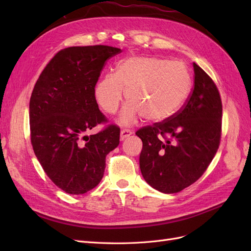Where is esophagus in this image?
I'll return each mask as SVG.
<instances>
[{
	"instance_id": "34e87169",
	"label": "esophagus",
	"mask_w": 251,
	"mask_h": 251,
	"mask_svg": "<svg viewBox=\"0 0 251 251\" xmlns=\"http://www.w3.org/2000/svg\"><path fill=\"white\" fill-rule=\"evenodd\" d=\"M131 134H132V131L128 130V128H121V131H120V139L124 140L125 138L128 137V136H130Z\"/></svg>"
}]
</instances>
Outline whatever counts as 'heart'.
Listing matches in <instances>:
<instances>
[{"label":"heart","instance_id":"obj_1","mask_svg":"<svg viewBox=\"0 0 251 251\" xmlns=\"http://www.w3.org/2000/svg\"><path fill=\"white\" fill-rule=\"evenodd\" d=\"M191 87V74L183 63L135 56L120 62L114 74L103 75L95 85L94 96L103 112L114 114L126 90L128 102L119 120L131 125L141 115L151 121L170 118L184 104Z\"/></svg>","mask_w":251,"mask_h":251}]
</instances>
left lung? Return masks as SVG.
<instances>
[{
	"instance_id": "8db88e82",
	"label": "left lung",
	"mask_w": 251,
	"mask_h": 251,
	"mask_svg": "<svg viewBox=\"0 0 251 251\" xmlns=\"http://www.w3.org/2000/svg\"><path fill=\"white\" fill-rule=\"evenodd\" d=\"M194 73V87L181 109L136 132L142 140V176L151 187L165 194L179 193L195 183L207 170L221 141L219 90L195 63Z\"/></svg>"
}]
</instances>
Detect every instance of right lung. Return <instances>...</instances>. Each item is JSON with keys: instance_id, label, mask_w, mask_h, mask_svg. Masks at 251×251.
Returning <instances> with one entry per match:
<instances>
[{"instance_id": "add662e5", "label": "right lung", "mask_w": 251, "mask_h": 251, "mask_svg": "<svg viewBox=\"0 0 251 251\" xmlns=\"http://www.w3.org/2000/svg\"><path fill=\"white\" fill-rule=\"evenodd\" d=\"M121 52L104 45L58 51L36 80L29 103L30 139L51 181L70 195H81L103 177L105 156L119 144L120 128L108 125L94 88L107 60Z\"/></svg>"}]
</instances>
